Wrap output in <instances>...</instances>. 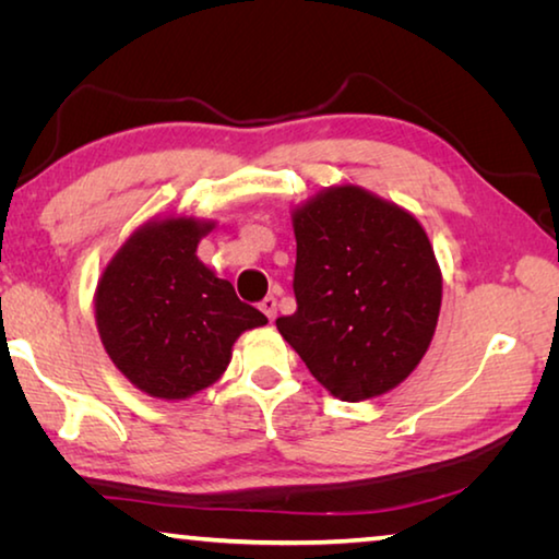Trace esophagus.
<instances>
[{"mask_svg":"<svg viewBox=\"0 0 559 559\" xmlns=\"http://www.w3.org/2000/svg\"><path fill=\"white\" fill-rule=\"evenodd\" d=\"M261 310H263V313H266V318H269V320H276V313H278V300L273 298V296L263 298V300H261Z\"/></svg>","mask_w":559,"mask_h":559,"instance_id":"34e87169","label":"esophagus"}]
</instances>
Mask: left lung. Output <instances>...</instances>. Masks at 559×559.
<instances>
[{
	"instance_id": "obj_1",
	"label": "left lung",
	"mask_w": 559,
	"mask_h": 559,
	"mask_svg": "<svg viewBox=\"0 0 559 559\" xmlns=\"http://www.w3.org/2000/svg\"><path fill=\"white\" fill-rule=\"evenodd\" d=\"M298 310L283 340L343 402L382 396L431 345L441 269L419 219L357 185H333L290 210Z\"/></svg>"
}]
</instances>
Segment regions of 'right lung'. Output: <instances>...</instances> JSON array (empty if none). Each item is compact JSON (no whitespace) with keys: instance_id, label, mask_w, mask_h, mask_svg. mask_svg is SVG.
<instances>
[{"instance_id":"obj_1","label":"right lung","mask_w":559,"mask_h":559,"mask_svg":"<svg viewBox=\"0 0 559 559\" xmlns=\"http://www.w3.org/2000/svg\"><path fill=\"white\" fill-rule=\"evenodd\" d=\"M214 226L204 216H153L98 278L93 306L100 343L126 380L155 400L182 402L212 386L239 335L269 323L197 257Z\"/></svg>"}]
</instances>
